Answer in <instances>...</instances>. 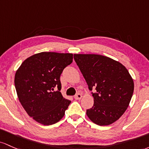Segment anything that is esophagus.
<instances>
[{"instance_id": "34e87169", "label": "esophagus", "mask_w": 149, "mask_h": 149, "mask_svg": "<svg viewBox=\"0 0 149 149\" xmlns=\"http://www.w3.org/2000/svg\"><path fill=\"white\" fill-rule=\"evenodd\" d=\"M81 97H82V95H81V93H77L76 95H75L74 98L76 100H80V99H81Z\"/></svg>"}]
</instances>
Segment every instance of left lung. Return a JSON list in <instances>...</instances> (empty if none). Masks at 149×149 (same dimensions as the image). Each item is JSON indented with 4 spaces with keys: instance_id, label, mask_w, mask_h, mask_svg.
Here are the masks:
<instances>
[{
    "instance_id": "1",
    "label": "left lung",
    "mask_w": 149,
    "mask_h": 149,
    "mask_svg": "<svg viewBox=\"0 0 149 149\" xmlns=\"http://www.w3.org/2000/svg\"><path fill=\"white\" fill-rule=\"evenodd\" d=\"M74 59L92 93L94 103L86 115L95 124L104 126L117 121L131 101L134 81L119 62L96 54H74Z\"/></svg>"
}]
</instances>
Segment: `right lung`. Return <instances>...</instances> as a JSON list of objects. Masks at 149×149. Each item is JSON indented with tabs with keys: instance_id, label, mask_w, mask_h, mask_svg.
Masks as SVG:
<instances>
[{
	"instance_id": "add662e5",
	"label": "right lung",
	"mask_w": 149,
	"mask_h": 149,
	"mask_svg": "<svg viewBox=\"0 0 149 149\" xmlns=\"http://www.w3.org/2000/svg\"><path fill=\"white\" fill-rule=\"evenodd\" d=\"M72 53L41 52L26 58L15 76L17 94L25 111L40 124L58 123L71 101L61 93L60 77L72 63ZM55 88L58 91H54Z\"/></svg>"
}]
</instances>
